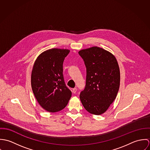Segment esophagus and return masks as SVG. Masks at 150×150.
I'll list each match as a JSON object with an SVG mask.
<instances>
[{"mask_svg": "<svg viewBox=\"0 0 150 150\" xmlns=\"http://www.w3.org/2000/svg\"><path fill=\"white\" fill-rule=\"evenodd\" d=\"M72 92H73V93H76V92H77V88H73V90H72Z\"/></svg>", "mask_w": 150, "mask_h": 150, "instance_id": "1", "label": "esophagus"}]
</instances>
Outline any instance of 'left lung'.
Here are the masks:
<instances>
[{"label":"left lung","instance_id":"8db88e82","mask_svg":"<svg viewBox=\"0 0 150 150\" xmlns=\"http://www.w3.org/2000/svg\"><path fill=\"white\" fill-rule=\"evenodd\" d=\"M86 70L85 88L80 94L83 106L95 115L104 113L115 99L120 84L117 59L106 50L98 47L79 52Z\"/></svg>","mask_w":150,"mask_h":150}]
</instances>
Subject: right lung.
I'll return each mask as SVG.
<instances>
[{"mask_svg":"<svg viewBox=\"0 0 150 150\" xmlns=\"http://www.w3.org/2000/svg\"><path fill=\"white\" fill-rule=\"evenodd\" d=\"M70 51L52 48L42 53L36 60L31 86L36 99L44 109L54 112L64 109L71 96L63 75V64Z\"/></svg>","mask_w":150,"mask_h":150,"instance_id":"obj_1","label":"right lung"}]
</instances>
